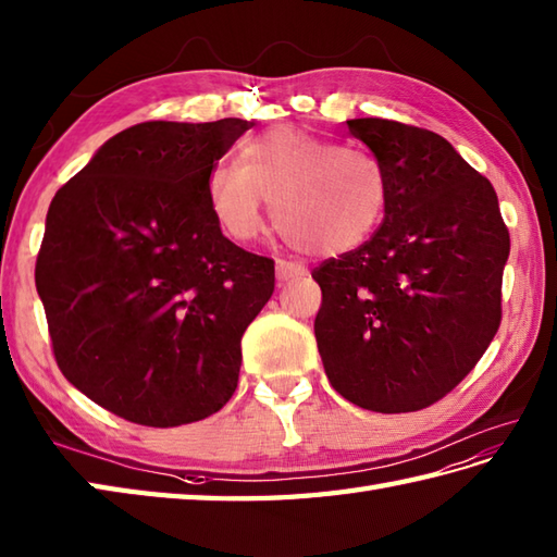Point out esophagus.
Wrapping results in <instances>:
<instances>
[{"label":"esophagus","mask_w":557,"mask_h":557,"mask_svg":"<svg viewBox=\"0 0 557 557\" xmlns=\"http://www.w3.org/2000/svg\"><path fill=\"white\" fill-rule=\"evenodd\" d=\"M308 274V269L298 262H286V259H276V278L278 281H293Z\"/></svg>","instance_id":"1"}]
</instances>
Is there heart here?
<instances>
[{
  "mask_svg": "<svg viewBox=\"0 0 557 557\" xmlns=\"http://www.w3.org/2000/svg\"><path fill=\"white\" fill-rule=\"evenodd\" d=\"M264 199L276 231L295 249L336 257L360 247L382 223L389 183L366 149L269 129L245 139L237 161H219L207 173L213 219L235 243L262 231Z\"/></svg>",
  "mask_w": 557,
  "mask_h": 557,
  "instance_id": "1",
  "label": "heart"
}]
</instances>
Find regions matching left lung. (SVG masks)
<instances>
[{
	"instance_id": "obj_1",
	"label": "left lung",
	"mask_w": 557,
	"mask_h": 557,
	"mask_svg": "<svg viewBox=\"0 0 557 557\" xmlns=\"http://www.w3.org/2000/svg\"><path fill=\"white\" fill-rule=\"evenodd\" d=\"M346 124L382 163L389 201L368 243L312 271L317 348L350 404L421 411L497 334L509 231L493 185L440 134L380 117Z\"/></svg>"
}]
</instances>
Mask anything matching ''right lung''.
<instances>
[{
    "label": "right lung",
    "mask_w": 557,
    "mask_h": 557,
    "mask_svg": "<svg viewBox=\"0 0 557 557\" xmlns=\"http://www.w3.org/2000/svg\"><path fill=\"white\" fill-rule=\"evenodd\" d=\"M255 122H141L57 189L36 288L62 374L124 421L175 428L221 411L274 259L237 247L207 173Z\"/></svg>",
    "instance_id": "1"
}]
</instances>
